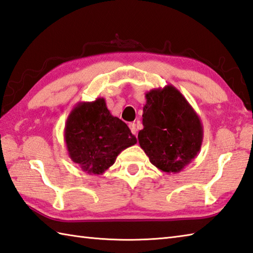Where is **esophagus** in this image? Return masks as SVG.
I'll list each match as a JSON object with an SVG mask.
<instances>
[{
  "label": "esophagus",
  "mask_w": 253,
  "mask_h": 253,
  "mask_svg": "<svg viewBox=\"0 0 253 253\" xmlns=\"http://www.w3.org/2000/svg\"><path fill=\"white\" fill-rule=\"evenodd\" d=\"M128 127H130V130H131V132L133 133V134H136V131H137V128H136V125L135 123H130V125H128Z\"/></svg>",
  "instance_id": "1"
}]
</instances>
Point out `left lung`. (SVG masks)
<instances>
[{
  "mask_svg": "<svg viewBox=\"0 0 253 253\" xmlns=\"http://www.w3.org/2000/svg\"><path fill=\"white\" fill-rule=\"evenodd\" d=\"M144 128L138 143L154 166L167 173H178L191 163L203 142V126L184 96L167 85L145 94Z\"/></svg>",
  "mask_w": 253,
  "mask_h": 253,
  "instance_id": "8db88e82",
  "label": "left lung"
}]
</instances>
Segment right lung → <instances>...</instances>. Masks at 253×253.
I'll use <instances>...</instances> for the list:
<instances>
[{"mask_svg":"<svg viewBox=\"0 0 253 253\" xmlns=\"http://www.w3.org/2000/svg\"><path fill=\"white\" fill-rule=\"evenodd\" d=\"M64 141L69 157L89 174L104 173L123 149L137 142L126 123L108 110L104 98L79 102L72 109Z\"/></svg>","mask_w":253,"mask_h":253,"instance_id":"1","label":"right lung"}]
</instances>
